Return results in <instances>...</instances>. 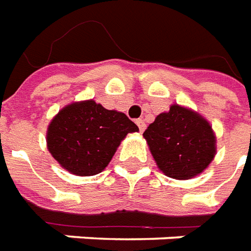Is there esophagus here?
<instances>
[{"mask_svg":"<svg viewBox=\"0 0 251 251\" xmlns=\"http://www.w3.org/2000/svg\"><path fill=\"white\" fill-rule=\"evenodd\" d=\"M136 124H138V127H139L140 132H143V131L146 129L145 120H143V119H138V120H136Z\"/></svg>","mask_w":251,"mask_h":251,"instance_id":"esophagus-1","label":"esophagus"}]
</instances>
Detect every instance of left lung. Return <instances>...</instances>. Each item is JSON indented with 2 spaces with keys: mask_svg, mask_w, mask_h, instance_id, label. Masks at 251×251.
I'll list each match as a JSON object with an SVG mask.
<instances>
[{
  "mask_svg": "<svg viewBox=\"0 0 251 251\" xmlns=\"http://www.w3.org/2000/svg\"><path fill=\"white\" fill-rule=\"evenodd\" d=\"M159 170L176 179L202 173L216 154L212 126L197 112L173 104L143 132Z\"/></svg>",
  "mask_w": 251,
  "mask_h": 251,
  "instance_id": "left-lung-1",
  "label": "left lung"
}]
</instances>
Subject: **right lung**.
I'll use <instances>...</instances> for the list:
<instances>
[{"instance_id": "obj_1", "label": "right lung", "mask_w": 251, "mask_h": 251, "mask_svg": "<svg viewBox=\"0 0 251 251\" xmlns=\"http://www.w3.org/2000/svg\"><path fill=\"white\" fill-rule=\"evenodd\" d=\"M139 128L123 112L93 100L66 105L47 128V147L60 166L75 176L101 173L127 134Z\"/></svg>"}]
</instances>
